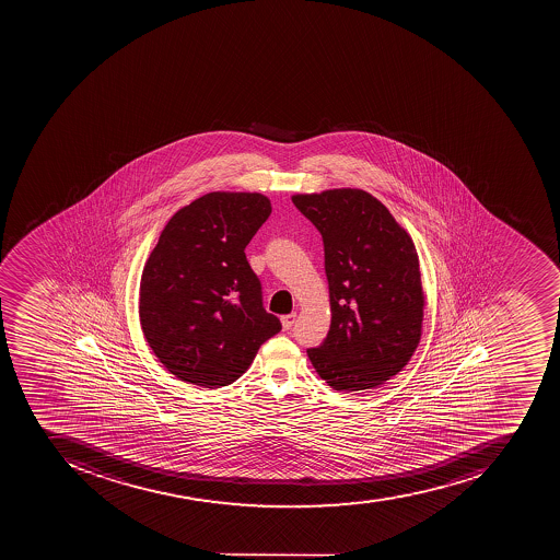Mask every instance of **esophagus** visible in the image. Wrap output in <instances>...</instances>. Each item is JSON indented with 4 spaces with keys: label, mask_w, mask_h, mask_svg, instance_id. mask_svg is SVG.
<instances>
[{
    "label": "esophagus",
    "mask_w": 560,
    "mask_h": 560,
    "mask_svg": "<svg viewBox=\"0 0 560 560\" xmlns=\"http://www.w3.org/2000/svg\"><path fill=\"white\" fill-rule=\"evenodd\" d=\"M280 320H282L283 329L289 330L291 329L292 326H294L295 313H291V315H283V317L280 318Z\"/></svg>",
    "instance_id": "esophagus-1"
}]
</instances>
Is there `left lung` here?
Listing matches in <instances>:
<instances>
[{"label":"left lung","instance_id":"left-lung-1","mask_svg":"<svg viewBox=\"0 0 560 560\" xmlns=\"http://www.w3.org/2000/svg\"><path fill=\"white\" fill-rule=\"evenodd\" d=\"M324 240L330 327L310 361L339 393L384 385L422 338L423 295L413 240L385 205L362 189L294 195Z\"/></svg>","mask_w":560,"mask_h":560}]
</instances>
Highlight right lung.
Instances as JSON below:
<instances>
[{
	"mask_svg": "<svg viewBox=\"0 0 560 560\" xmlns=\"http://www.w3.org/2000/svg\"><path fill=\"white\" fill-rule=\"evenodd\" d=\"M271 213L259 192H208L164 225L140 280V324L159 362L185 384H233L282 329L262 308L245 256Z\"/></svg>",
	"mask_w": 560,
	"mask_h": 560,
	"instance_id": "add662e5",
	"label": "right lung"
}]
</instances>
